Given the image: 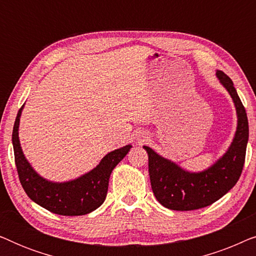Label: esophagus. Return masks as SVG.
<instances>
[{"mask_svg": "<svg viewBox=\"0 0 256 256\" xmlns=\"http://www.w3.org/2000/svg\"><path fill=\"white\" fill-rule=\"evenodd\" d=\"M146 138H144V140H146ZM144 140H142V141H143V142H144Z\"/></svg>", "mask_w": 256, "mask_h": 256, "instance_id": "1", "label": "esophagus"}]
</instances>
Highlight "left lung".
I'll list each match as a JSON object with an SVG mask.
<instances>
[{
    "label": "left lung",
    "mask_w": 256,
    "mask_h": 256,
    "mask_svg": "<svg viewBox=\"0 0 256 256\" xmlns=\"http://www.w3.org/2000/svg\"><path fill=\"white\" fill-rule=\"evenodd\" d=\"M216 76L232 98L236 112V134L222 157L206 169L194 172L143 146L148 154L154 194L160 205L174 211H192L213 204L236 184L242 172L248 143L247 114L230 76L219 70Z\"/></svg>",
    "instance_id": "8db88e82"
}]
</instances>
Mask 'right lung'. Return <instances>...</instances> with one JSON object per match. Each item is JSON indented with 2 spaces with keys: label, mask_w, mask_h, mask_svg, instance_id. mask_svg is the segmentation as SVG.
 <instances>
[{
  "label": "right lung",
  "mask_w": 256,
  "mask_h": 256,
  "mask_svg": "<svg viewBox=\"0 0 256 256\" xmlns=\"http://www.w3.org/2000/svg\"><path fill=\"white\" fill-rule=\"evenodd\" d=\"M22 108L17 113L12 129V146L20 184L31 200L60 216H84L102 205L107 196L112 171L132 148L127 144L108 152L88 172L74 180L52 182L42 177L26 160L20 142V121Z\"/></svg>",
  "instance_id": "add662e5"
}]
</instances>
